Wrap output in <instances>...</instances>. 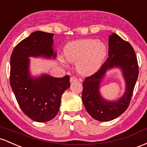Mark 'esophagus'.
I'll return each mask as SVG.
<instances>
[{
	"instance_id": "34e87169",
	"label": "esophagus",
	"mask_w": 147,
	"mask_h": 147,
	"mask_svg": "<svg viewBox=\"0 0 147 147\" xmlns=\"http://www.w3.org/2000/svg\"><path fill=\"white\" fill-rule=\"evenodd\" d=\"M77 80H78V79H77L76 77H75V76H72V77H71V78H70V82H76V81H77Z\"/></svg>"
}]
</instances>
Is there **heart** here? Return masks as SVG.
Here are the masks:
<instances>
[{
    "instance_id": "b5f03b06",
    "label": "heart",
    "mask_w": 147,
    "mask_h": 147,
    "mask_svg": "<svg viewBox=\"0 0 147 147\" xmlns=\"http://www.w3.org/2000/svg\"><path fill=\"white\" fill-rule=\"evenodd\" d=\"M107 55V47L96 39H81L69 43L64 49L67 62H76V68L84 76L94 74L101 67Z\"/></svg>"
}]
</instances>
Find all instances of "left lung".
<instances>
[{"instance_id":"obj_1","label":"left lung","mask_w":147,"mask_h":147,"mask_svg":"<svg viewBox=\"0 0 147 147\" xmlns=\"http://www.w3.org/2000/svg\"><path fill=\"white\" fill-rule=\"evenodd\" d=\"M108 58L96 73L83 82L82 100L90 116L100 121L115 119L126 111L131 101L138 77V64L134 49L116 33L109 35ZM121 70L126 84L123 95L118 100H107L102 96L100 85L108 70Z\"/></svg>"}]
</instances>
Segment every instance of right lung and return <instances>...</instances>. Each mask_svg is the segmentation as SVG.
<instances>
[{
    "mask_svg": "<svg viewBox=\"0 0 147 147\" xmlns=\"http://www.w3.org/2000/svg\"><path fill=\"white\" fill-rule=\"evenodd\" d=\"M54 34L36 31L19 42L10 57V85L21 109L37 122H47L58 113L61 97L70 87L69 76L55 78L47 74L32 76L30 57L55 59Z\"/></svg>",
    "mask_w": 147,
    "mask_h": 147,
    "instance_id": "right-lung-1",
    "label": "right lung"
}]
</instances>
